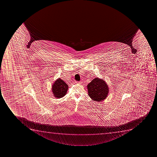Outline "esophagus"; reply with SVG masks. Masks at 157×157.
<instances>
[{
    "mask_svg": "<svg viewBox=\"0 0 157 157\" xmlns=\"http://www.w3.org/2000/svg\"><path fill=\"white\" fill-rule=\"evenodd\" d=\"M75 83H78V84H79V83H80V82H78V81H75Z\"/></svg>",
    "mask_w": 157,
    "mask_h": 157,
    "instance_id": "1",
    "label": "esophagus"
}]
</instances>
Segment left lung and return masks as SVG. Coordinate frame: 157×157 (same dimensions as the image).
<instances>
[{"instance_id": "1", "label": "left lung", "mask_w": 157, "mask_h": 157, "mask_svg": "<svg viewBox=\"0 0 157 157\" xmlns=\"http://www.w3.org/2000/svg\"><path fill=\"white\" fill-rule=\"evenodd\" d=\"M88 95L95 101L102 102L109 94V88L104 80L96 77L87 85Z\"/></svg>"}]
</instances>
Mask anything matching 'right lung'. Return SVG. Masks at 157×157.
<instances>
[{"instance_id": "obj_1", "label": "right lung", "mask_w": 157, "mask_h": 157, "mask_svg": "<svg viewBox=\"0 0 157 157\" xmlns=\"http://www.w3.org/2000/svg\"><path fill=\"white\" fill-rule=\"evenodd\" d=\"M68 89V85L60 78L56 80L52 86V91L53 96L56 98H63L67 94Z\"/></svg>"}]
</instances>
